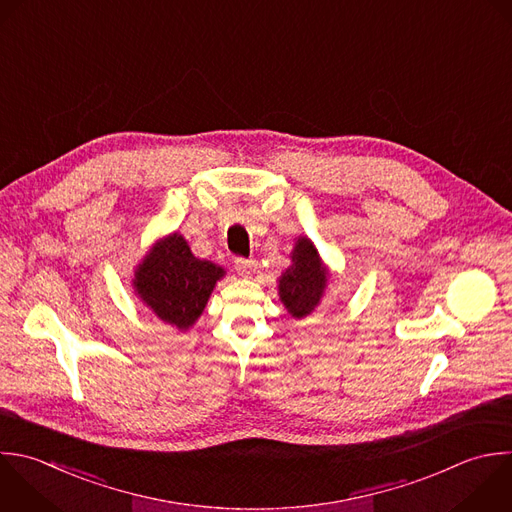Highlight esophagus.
<instances>
[{
	"instance_id": "1",
	"label": "esophagus",
	"mask_w": 512,
	"mask_h": 512,
	"mask_svg": "<svg viewBox=\"0 0 512 512\" xmlns=\"http://www.w3.org/2000/svg\"><path fill=\"white\" fill-rule=\"evenodd\" d=\"M234 268L240 276H252V272L256 270V262L254 260H248V258H236L234 260Z\"/></svg>"
}]
</instances>
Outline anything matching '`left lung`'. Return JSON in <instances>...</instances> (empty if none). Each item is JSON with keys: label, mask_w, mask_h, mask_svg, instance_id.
Returning a JSON list of instances; mask_svg holds the SVG:
<instances>
[{"label": "left lung", "mask_w": 512, "mask_h": 512, "mask_svg": "<svg viewBox=\"0 0 512 512\" xmlns=\"http://www.w3.org/2000/svg\"><path fill=\"white\" fill-rule=\"evenodd\" d=\"M290 258L292 264L278 280V294L284 308L294 318H306L320 306L330 274L316 246L306 236L296 240Z\"/></svg>", "instance_id": "8db88e82"}]
</instances>
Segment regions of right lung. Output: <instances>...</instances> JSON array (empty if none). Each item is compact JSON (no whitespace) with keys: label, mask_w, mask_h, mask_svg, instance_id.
Returning a JSON list of instances; mask_svg holds the SVG:
<instances>
[{"label":"right lung","mask_w":512,"mask_h":512,"mask_svg":"<svg viewBox=\"0 0 512 512\" xmlns=\"http://www.w3.org/2000/svg\"><path fill=\"white\" fill-rule=\"evenodd\" d=\"M224 268L192 254L178 232L158 240L134 272V290L166 324L188 330L204 312Z\"/></svg>","instance_id":"add662e5"}]
</instances>
